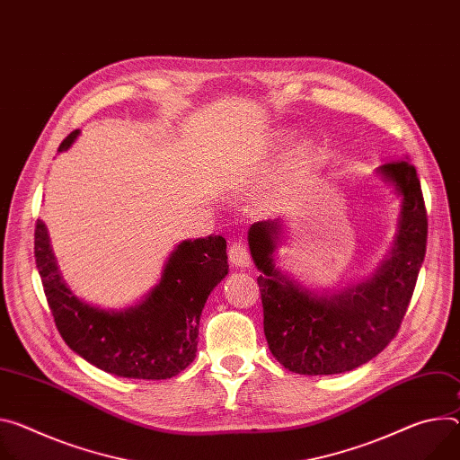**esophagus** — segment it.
<instances>
[{
  "instance_id": "esophagus-1",
  "label": "esophagus",
  "mask_w": 460,
  "mask_h": 460,
  "mask_svg": "<svg viewBox=\"0 0 460 460\" xmlns=\"http://www.w3.org/2000/svg\"><path fill=\"white\" fill-rule=\"evenodd\" d=\"M227 257H229V262L231 266L234 268H247L249 264H252V257H249V252L243 242H234L231 243L229 252H227Z\"/></svg>"
}]
</instances>
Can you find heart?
<instances>
[{
  "instance_id": "obj_1",
  "label": "heart",
  "mask_w": 460,
  "mask_h": 460,
  "mask_svg": "<svg viewBox=\"0 0 460 460\" xmlns=\"http://www.w3.org/2000/svg\"><path fill=\"white\" fill-rule=\"evenodd\" d=\"M282 139H284V137H282ZM282 139H280V141H282ZM308 155H310V148H308L306 145L297 146L294 152H291V154L288 155V159H286V163H284V166H282V172H280V174L270 183V187H268V196H270V198L280 196L282 192H286L291 185H294V181H296L297 174L301 172V169L305 166Z\"/></svg>"
}]
</instances>
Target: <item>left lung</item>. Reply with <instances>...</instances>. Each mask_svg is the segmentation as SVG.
<instances>
[{"label": "left lung", "instance_id": "8db88e82", "mask_svg": "<svg viewBox=\"0 0 460 460\" xmlns=\"http://www.w3.org/2000/svg\"><path fill=\"white\" fill-rule=\"evenodd\" d=\"M378 172L402 196L394 247L368 280L338 296L319 297L275 268L279 220L249 227V249L261 271L257 282L268 347L291 372H347L378 356L396 338L426 257L428 213L420 180L407 159L389 161Z\"/></svg>", "mask_w": 460, "mask_h": 460}]
</instances>
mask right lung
<instances>
[{"mask_svg":"<svg viewBox=\"0 0 460 460\" xmlns=\"http://www.w3.org/2000/svg\"><path fill=\"white\" fill-rule=\"evenodd\" d=\"M71 132L58 152L76 139ZM224 236L181 242L159 284L128 310L108 312L78 299L64 282L44 222H36L34 259L55 324L67 347L97 368L137 380H166L196 358L198 324L208 294L227 275Z\"/></svg>","mask_w":460,"mask_h":460,"instance_id":"1","label":"right lung"}]
</instances>
